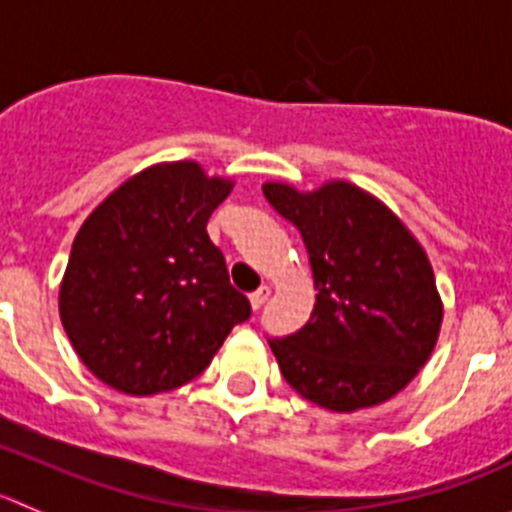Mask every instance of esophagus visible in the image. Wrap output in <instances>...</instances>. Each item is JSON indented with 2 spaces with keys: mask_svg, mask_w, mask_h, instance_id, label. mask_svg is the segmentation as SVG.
<instances>
[{
  "mask_svg": "<svg viewBox=\"0 0 512 512\" xmlns=\"http://www.w3.org/2000/svg\"><path fill=\"white\" fill-rule=\"evenodd\" d=\"M267 298H270V288H267V285H260V288H257L255 293L250 295V305H252V310H260L262 305L267 303Z\"/></svg>",
  "mask_w": 512,
  "mask_h": 512,
  "instance_id": "1",
  "label": "esophagus"
}]
</instances>
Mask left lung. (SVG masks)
<instances>
[{
    "instance_id": "obj_1",
    "label": "left lung",
    "mask_w": 512,
    "mask_h": 512,
    "mask_svg": "<svg viewBox=\"0 0 512 512\" xmlns=\"http://www.w3.org/2000/svg\"><path fill=\"white\" fill-rule=\"evenodd\" d=\"M262 194L298 227L318 290L310 321L270 338L285 381L331 412L384 404L427 364L442 326L427 252L384 202L348 181L315 191L267 181Z\"/></svg>"
}]
</instances>
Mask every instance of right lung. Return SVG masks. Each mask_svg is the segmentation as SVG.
<instances>
[{
	"instance_id": "add662e5",
	"label": "right lung",
	"mask_w": 512,
	"mask_h": 512,
	"mask_svg": "<svg viewBox=\"0 0 512 512\" xmlns=\"http://www.w3.org/2000/svg\"><path fill=\"white\" fill-rule=\"evenodd\" d=\"M234 181L197 161L143 169L75 234L60 283V321L103 384L131 396L197 379L250 300L229 285L207 222Z\"/></svg>"
}]
</instances>
